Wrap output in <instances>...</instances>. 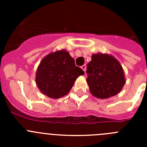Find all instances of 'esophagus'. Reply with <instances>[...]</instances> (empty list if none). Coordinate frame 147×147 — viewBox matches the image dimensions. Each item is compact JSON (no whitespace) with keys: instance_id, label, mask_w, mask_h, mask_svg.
Here are the masks:
<instances>
[{"instance_id":"1","label":"esophagus","mask_w":147,"mask_h":147,"mask_svg":"<svg viewBox=\"0 0 147 147\" xmlns=\"http://www.w3.org/2000/svg\"><path fill=\"white\" fill-rule=\"evenodd\" d=\"M81 67H82V69L85 72V71H86V65H83Z\"/></svg>"}]
</instances>
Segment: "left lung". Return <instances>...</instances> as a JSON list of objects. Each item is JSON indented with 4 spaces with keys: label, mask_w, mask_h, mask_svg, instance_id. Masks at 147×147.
<instances>
[{
    "label": "left lung",
    "mask_w": 147,
    "mask_h": 147,
    "mask_svg": "<svg viewBox=\"0 0 147 147\" xmlns=\"http://www.w3.org/2000/svg\"><path fill=\"white\" fill-rule=\"evenodd\" d=\"M91 58L86 71L91 94L98 98H107L118 94L126 82L120 63L108 54H93Z\"/></svg>",
    "instance_id": "8db88e82"
}]
</instances>
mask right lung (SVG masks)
Here are the masks:
<instances>
[{
    "instance_id": "right-lung-1",
    "label": "right lung",
    "mask_w": 147,
    "mask_h": 147,
    "mask_svg": "<svg viewBox=\"0 0 147 147\" xmlns=\"http://www.w3.org/2000/svg\"><path fill=\"white\" fill-rule=\"evenodd\" d=\"M85 73L75 65L65 50L49 54L37 67L36 84L40 90L51 98H59L69 93L74 82Z\"/></svg>"
}]
</instances>
